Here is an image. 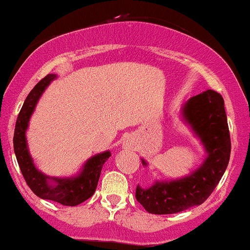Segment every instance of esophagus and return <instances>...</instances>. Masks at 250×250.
<instances>
[{
  "label": "esophagus",
  "mask_w": 250,
  "mask_h": 250,
  "mask_svg": "<svg viewBox=\"0 0 250 250\" xmlns=\"http://www.w3.org/2000/svg\"><path fill=\"white\" fill-rule=\"evenodd\" d=\"M123 147H125V149H133L134 148V141L133 140H127V141H125V143H123Z\"/></svg>",
  "instance_id": "1"
}]
</instances>
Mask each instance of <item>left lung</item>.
Here are the masks:
<instances>
[{"instance_id": "1", "label": "left lung", "mask_w": 250, "mask_h": 250, "mask_svg": "<svg viewBox=\"0 0 250 250\" xmlns=\"http://www.w3.org/2000/svg\"><path fill=\"white\" fill-rule=\"evenodd\" d=\"M183 116L201 139L208 156L185 179L155 182L147 189L137 186L135 197L148 213L175 214L201 205L219 185L228 166L231 146L223 97L208 89L186 103ZM142 163L147 166L145 160Z\"/></svg>"}]
</instances>
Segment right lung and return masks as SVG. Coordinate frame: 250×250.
Masks as SVG:
<instances>
[{
	"mask_svg": "<svg viewBox=\"0 0 250 250\" xmlns=\"http://www.w3.org/2000/svg\"><path fill=\"white\" fill-rule=\"evenodd\" d=\"M55 77L54 74L43 77L28 94L16 120L14 150L22 175L34 194L41 199L55 201L63 206H77L95 193L102 166L110 157V151H104L89 159L83 167L82 173L71 179L49 177L35 168L28 151L25 129L28 128V122L40 96Z\"/></svg>",
	"mask_w": 250,
	"mask_h": 250,
	"instance_id": "right-lung-1",
	"label": "right lung"
}]
</instances>
